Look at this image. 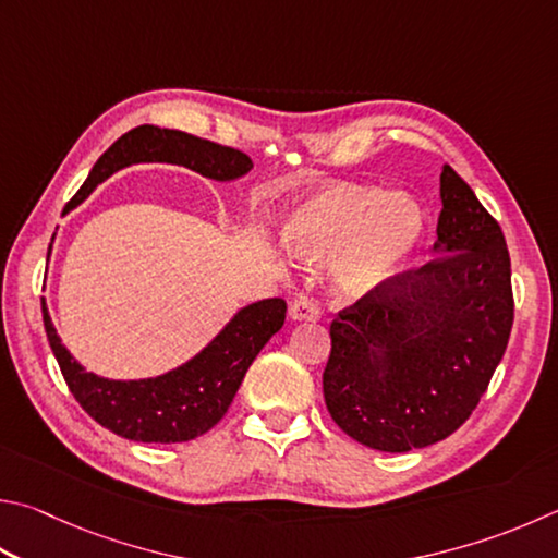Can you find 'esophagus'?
I'll list each match as a JSON object with an SVG mask.
<instances>
[{
    "label": "esophagus",
    "instance_id": "1",
    "mask_svg": "<svg viewBox=\"0 0 558 558\" xmlns=\"http://www.w3.org/2000/svg\"><path fill=\"white\" fill-rule=\"evenodd\" d=\"M290 317L295 322H314L322 317V310L317 302L307 295H300L295 302L290 305Z\"/></svg>",
    "mask_w": 558,
    "mask_h": 558
}]
</instances>
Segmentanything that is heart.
<instances>
[{
    "instance_id": "1",
    "label": "heart",
    "mask_w": 558,
    "mask_h": 558,
    "mask_svg": "<svg viewBox=\"0 0 558 558\" xmlns=\"http://www.w3.org/2000/svg\"><path fill=\"white\" fill-rule=\"evenodd\" d=\"M286 234L310 258L339 253L333 286L349 298L383 288L417 251L424 234L420 205L376 187L331 185L312 192L290 211Z\"/></svg>"
}]
</instances>
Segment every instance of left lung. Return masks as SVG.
Returning a JSON list of instances; mask_svg holds the SVG:
<instances>
[{"instance_id": "8db88e82", "label": "left lung", "mask_w": 558, "mask_h": 558, "mask_svg": "<svg viewBox=\"0 0 558 558\" xmlns=\"http://www.w3.org/2000/svg\"><path fill=\"white\" fill-rule=\"evenodd\" d=\"M437 258L392 276L331 322L324 402L363 447L402 453L471 417L514 319L502 229L451 166L441 168Z\"/></svg>"}]
</instances>
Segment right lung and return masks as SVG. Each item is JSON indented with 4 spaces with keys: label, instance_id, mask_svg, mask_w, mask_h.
Returning a JSON list of instances; mask_svg holds the SVG:
<instances>
[{
    "label": "right lung",
    "instance_id": "obj_1",
    "mask_svg": "<svg viewBox=\"0 0 558 558\" xmlns=\"http://www.w3.org/2000/svg\"><path fill=\"white\" fill-rule=\"evenodd\" d=\"M134 163H175L211 180H234L253 168L251 158L236 148L144 124L126 131L99 156L68 209L77 207L111 173ZM286 310L280 298L253 302L236 312L195 359L144 380H109L87 373L60 343L46 305L44 327L70 392L89 417L131 441L178 444L202 437L225 417L253 359L286 322Z\"/></svg>",
    "mask_w": 558,
    "mask_h": 558
}]
</instances>
